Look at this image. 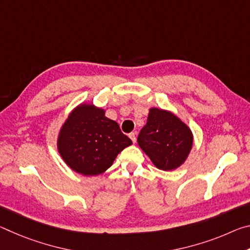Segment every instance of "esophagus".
Listing matches in <instances>:
<instances>
[{
  "mask_svg": "<svg viewBox=\"0 0 250 250\" xmlns=\"http://www.w3.org/2000/svg\"><path fill=\"white\" fill-rule=\"evenodd\" d=\"M129 137H130L131 140H132V142L135 143V141H137V134H135L134 132H132V133L129 134Z\"/></svg>",
  "mask_w": 250,
  "mask_h": 250,
  "instance_id": "1",
  "label": "esophagus"
}]
</instances>
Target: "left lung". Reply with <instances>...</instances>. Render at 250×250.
Returning <instances> with one entry per match:
<instances>
[{
  "label": "left lung",
  "instance_id": "left-lung-1",
  "mask_svg": "<svg viewBox=\"0 0 250 250\" xmlns=\"http://www.w3.org/2000/svg\"><path fill=\"white\" fill-rule=\"evenodd\" d=\"M138 143L155 167L176 170L188 158L193 146V133L188 125L168 110L150 108L146 125Z\"/></svg>",
  "mask_w": 250,
  "mask_h": 250
}]
</instances>
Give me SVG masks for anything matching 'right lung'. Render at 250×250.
<instances>
[{
  "label": "right lung",
  "instance_id": "add662e5",
  "mask_svg": "<svg viewBox=\"0 0 250 250\" xmlns=\"http://www.w3.org/2000/svg\"><path fill=\"white\" fill-rule=\"evenodd\" d=\"M105 110L83 101L71 110L61 126L57 151L74 172L84 176L99 175L112 166L117 155L132 145Z\"/></svg>",
  "mask_w": 250,
  "mask_h": 250
}]
</instances>
